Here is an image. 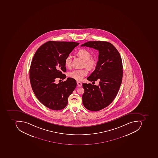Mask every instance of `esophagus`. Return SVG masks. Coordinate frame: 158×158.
<instances>
[{
	"label": "esophagus",
	"instance_id": "obj_1",
	"mask_svg": "<svg viewBox=\"0 0 158 158\" xmlns=\"http://www.w3.org/2000/svg\"><path fill=\"white\" fill-rule=\"evenodd\" d=\"M77 85L78 87H81L82 86V84L80 81H77Z\"/></svg>",
	"mask_w": 158,
	"mask_h": 158
}]
</instances>
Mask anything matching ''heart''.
I'll return each instance as SVG.
<instances>
[{
	"label": "heart",
	"mask_w": 158,
	"mask_h": 158,
	"mask_svg": "<svg viewBox=\"0 0 158 158\" xmlns=\"http://www.w3.org/2000/svg\"><path fill=\"white\" fill-rule=\"evenodd\" d=\"M78 56L85 61V65L89 69H93L96 64V60L93 57L89 50L86 49H81L77 53ZM64 64L66 67H70L71 65V56H70L65 58ZM88 71L86 69L75 70L69 73V76L75 80L81 81L84 77L87 75Z\"/></svg>",
	"instance_id": "1"
}]
</instances>
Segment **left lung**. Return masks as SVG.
Returning a JSON list of instances; mask_svg holds the SVG:
<instances>
[{"mask_svg": "<svg viewBox=\"0 0 158 158\" xmlns=\"http://www.w3.org/2000/svg\"><path fill=\"white\" fill-rule=\"evenodd\" d=\"M81 46L99 51L95 70L87 78L94 83L98 80L99 85L84 83L85 92L82 96L85 108L99 111L110 104L117 94L123 79L122 58L117 49L108 42L89 41Z\"/></svg>", "mask_w": 158, "mask_h": 158, "instance_id": "left-lung-1", "label": "left lung"}]
</instances>
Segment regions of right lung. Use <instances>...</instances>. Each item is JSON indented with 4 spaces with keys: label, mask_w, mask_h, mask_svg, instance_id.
Returning a JSON list of instances; mask_svg holds the SVG:
<instances>
[{
    "label": "right lung",
    "mask_w": 158,
    "mask_h": 158,
    "mask_svg": "<svg viewBox=\"0 0 158 158\" xmlns=\"http://www.w3.org/2000/svg\"><path fill=\"white\" fill-rule=\"evenodd\" d=\"M79 44L73 42H47L37 49L29 70L32 90L44 105L53 110L64 108L68 98L77 86L74 79L55 83L56 79H64L65 58Z\"/></svg>",
    "instance_id": "add662e5"
}]
</instances>
